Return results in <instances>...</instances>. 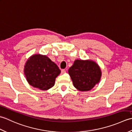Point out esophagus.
Returning a JSON list of instances; mask_svg holds the SVG:
<instances>
[{"label":"esophagus","mask_w":132,"mask_h":132,"mask_svg":"<svg viewBox=\"0 0 132 132\" xmlns=\"http://www.w3.org/2000/svg\"><path fill=\"white\" fill-rule=\"evenodd\" d=\"M66 72V70H64V69H62L61 70V74H64V73H65V72Z\"/></svg>","instance_id":"1"}]
</instances>
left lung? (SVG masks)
<instances>
[{"instance_id": "obj_1", "label": "left lung", "mask_w": 132, "mask_h": 132, "mask_svg": "<svg viewBox=\"0 0 132 132\" xmlns=\"http://www.w3.org/2000/svg\"><path fill=\"white\" fill-rule=\"evenodd\" d=\"M68 71L74 86L80 91L91 90L102 76L99 65L91 60H75Z\"/></svg>"}]
</instances>
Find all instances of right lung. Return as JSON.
Instances as JSON below:
<instances>
[{"mask_svg":"<svg viewBox=\"0 0 132 132\" xmlns=\"http://www.w3.org/2000/svg\"><path fill=\"white\" fill-rule=\"evenodd\" d=\"M24 74L33 87L47 90L54 86L55 78L61 73L58 66L46 55L35 54L27 60Z\"/></svg>","mask_w":132,"mask_h":132,"instance_id":"add662e5","label":"right lung"}]
</instances>
